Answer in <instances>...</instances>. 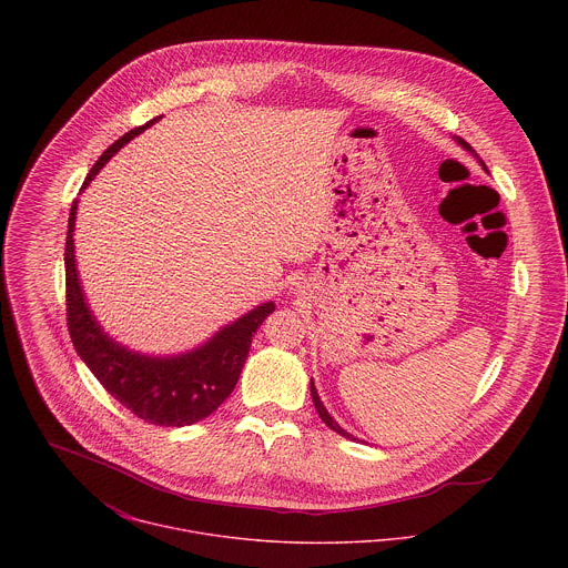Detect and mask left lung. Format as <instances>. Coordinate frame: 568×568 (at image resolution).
Masks as SVG:
<instances>
[{"label":"left lung","instance_id":"1","mask_svg":"<svg viewBox=\"0 0 568 568\" xmlns=\"http://www.w3.org/2000/svg\"><path fill=\"white\" fill-rule=\"evenodd\" d=\"M459 142H462V146H464V149L473 151V146H470L468 142H464V140H459ZM484 168H486V165H484ZM311 396H313V403H315V408H317V413H320V417L324 419L325 424H327V426H329L332 430H336L338 435H343V437H349V439H352V435H349V433H345V430H343V428H341V426H338V424H336V422H334V419L329 417V413L325 410L324 403L320 400V396H317V389H315V385H313V383H311Z\"/></svg>","mask_w":568,"mask_h":568}]
</instances>
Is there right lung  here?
<instances>
[{"label": "right lung", "mask_w": 568, "mask_h": 568, "mask_svg": "<svg viewBox=\"0 0 568 568\" xmlns=\"http://www.w3.org/2000/svg\"><path fill=\"white\" fill-rule=\"evenodd\" d=\"M151 122L124 133L113 142L89 170L84 185L100 172L129 140L142 133ZM79 201L72 203L65 241V306L68 329L84 365L100 385L133 415L158 426H187L212 415L234 392L255 329L275 311V304H262L236 324L223 327L203 347L172 358H149L113 343L93 322L77 273L74 223Z\"/></svg>", "instance_id": "right-lung-1"}]
</instances>
